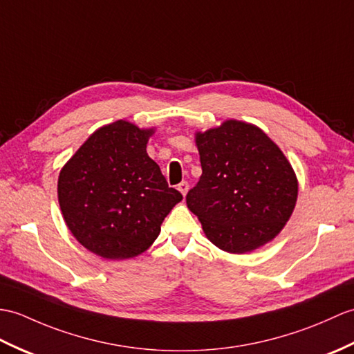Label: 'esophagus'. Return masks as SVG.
I'll return each mask as SVG.
<instances>
[{
    "mask_svg": "<svg viewBox=\"0 0 354 354\" xmlns=\"http://www.w3.org/2000/svg\"><path fill=\"white\" fill-rule=\"evenodd\" d=\"M178 190L180 192V194L185 196L187 192H188V183H185V180H183V183L178 184Z\"/></svg>",
    "mask_w": 354,
    "mask_h": 354,
    "instance_id": "obj_1",
    "label": "esophagus"
}]
</instances>
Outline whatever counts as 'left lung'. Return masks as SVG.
<instances>
[{
	"mask_svg": "<svg viewBox=\"0 0 354 354\" xmlns=\"http://www.w3.org/2000/svg\"><path fill=\"white\" fill-rule=\"evenodd\" d=\"M202 176L187 194L208 240L229 253L261 248L282 231L299 183L274 142L252 123L226 120L196 134Z\"/></svg>",
	"mask_w": 354,
	"mask_h": 354,
	"instance_id": "obj_1",
	"label": "left lung"
}]
</instances>
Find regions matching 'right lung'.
<instances>
[{"instance_id": "add662e5", "label": "right lung", "mask_w": 354, "mask_h": 354, "mask_svg": "<svg viewBox=\"0 0 354 354\" xmlns=\"http://www.w3.org/2000/svg\"><path fill=\"white\" fill-rule=\"evenodd\" d=\"M153 129L127 120L90 136L60 171L59 203L72 235L105 259H128L157 240L178 202L160 166L146 152Z\"/></svg>"}]
</instances>
